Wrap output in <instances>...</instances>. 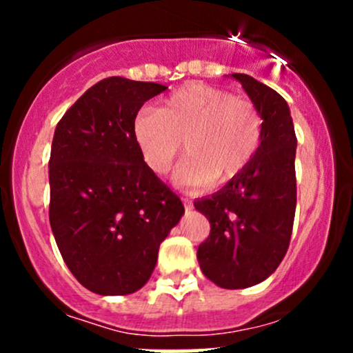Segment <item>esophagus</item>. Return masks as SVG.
I'll return each instance as SVG.
<instances>
[{"label":"esophagus","instance_id":"34e87169","mask_svg":"<svg viewBox=\"0 0 353 353\" xmlns=\"http://www.w3.org/2000/svg\"><path fill=\"white\" fill-rule=\"evenodd\" d=\"M182 202H184V208H185V210H190V209H192V201H190V199H182Z\"/></svg>","mask_w":353,"mask_h":353}]
</instances>
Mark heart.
I'll use <instances>...</instances> for the list:
<instances>
[{
    "label": "heart",
    "mask_w": 353,
    "mask_h": 353,
    "mask_svg": "<svg viewBox=\"0 0 353 353\" xmlns=\"http://www.w3.org/2000/svg\"><path fill=\"white\" fill-rule=\"evenodd\" d=\"M134 134L145 164L164 176L181 154L176 172L182 185H224L241 174L261 149L264 119L255 104L225 89L194 83L177 89L161 109L137 116Z\"/></svg>",
    "instance_id": "heart-1"
}]
</instances>
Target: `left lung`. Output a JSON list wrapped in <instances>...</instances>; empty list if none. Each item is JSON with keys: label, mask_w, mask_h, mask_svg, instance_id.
Masks as SVG:
<instances>
[{"label": "left lung", "mask_w": 353, "mask_h": 353, "mask_svg": "<svg viewBox=\"0 0 353 353\" xmlns=\"http://www.w3.org/2000/svg\"><path fill=\"white\" fill-rule=\"evenodd\" d=\"M264 119L262 144L236 179L194 205L209 219L197 261L222 289H245L277 269L292 236L297 181L295 137L285 99L252 76L234 72Z\"/></svg>", "instance_id": "left-lung-1"}]
</instances>
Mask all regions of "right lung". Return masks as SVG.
Returning a JSON list of instances; mask_svg holds the SVG:
<instances>
[{"label": "right lung", "mask_w": 353, "mask_h": 353, "mask_svg": "<svg viewBox=\"0 0 353 353\" xmlns=\"http://www.w3.org/2000/svg\"><path fill=\"white\" fill-rule=\"evenodd\" d=\"M111 76L91 86L56 125L50 222L68 269L99 295H128L151 277L161 242L184 205L144 163L137 111L165 91Z\"/></svg>", "instance_id": "right-lung-1"}]
</instances>
